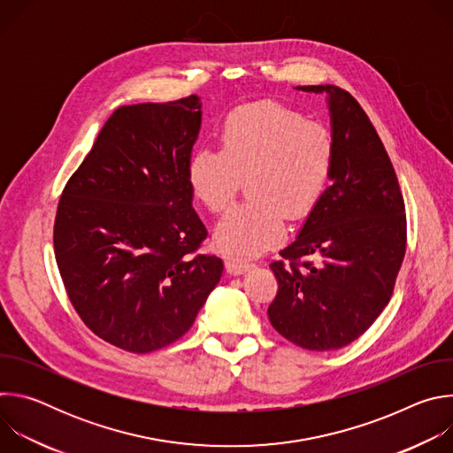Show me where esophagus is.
I'll list each match as a JSON object with an SVG mask.
<instances>
[{"instance_id": "34e87169", "label": "esophagus", "mask_w": 453, "mask_h": 453, "mask_svg": "<svg viewBox=\"0 0 453 453\" xmlns=\"http://www.w3.org/2000/svg\"><path fill=\"white\" fill-rule=\"evenodd\" d=\"M249 269H250V264L243 262V260H238V257H227V260H226V271L229 274L238 276V274L247 273Z\"/></svg>"}]
</instances>
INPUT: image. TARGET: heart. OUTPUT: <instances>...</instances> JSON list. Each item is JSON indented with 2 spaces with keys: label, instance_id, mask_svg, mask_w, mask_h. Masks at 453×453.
<instances>
[{
  "label": "heart",
  "instance_id": "heart-1",
  "mask_svg": "<svg viewBox=\"0 0 453 453\" xmlns=\"http://www.w3.org/2000/svg\"><path fill=\"white\" fill-rule=\"evenodd\" d=\"M217 140L219 150L199 149L188 159V188L208 211L220 213L245 177L250 201L219 222L213 240L229 256H256L283 240L287 217L304 219L325 196L335 138L326 125L265 100L233 109Z\"/></svg>",
  "mask_w": 453,
  "mask_h": 453
}]
</instances>
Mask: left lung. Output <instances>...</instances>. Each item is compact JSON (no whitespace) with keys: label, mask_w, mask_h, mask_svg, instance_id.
I'll list each match as a JSON object with an SVG mask.
<instances>
[{"label":"left lung","mask_w":453,"mask_h":453,"mask_svg":"<svg viewBox=\"0 0 453 453\" xmlns=\"http://www.w3.org/2000/svg\"><path fill=\"white\" fill-rule=\"evenodd\" d=\"M297 89L326 93L337 156L332 184L280 250L283 260L271 264L278 294L267 313L287 341L330 351L358 339L389 303L407 217L393 163L360 104L332 84Z\"/></svg>","instance_id":"left-lung-1"}]
</instances>
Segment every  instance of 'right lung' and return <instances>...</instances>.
Instances as JSON below:
<instances>
[{"label":"right lung","instance_id":"obj_1","mask_svg":"<svg viewBox=\"0 0 453 453\" xmlns=\"http://www.w3.org/2000/svg\"><path fill=\"white\" fill-rule=\"evenodd\" d=\"M201 98L118 107L60 196L53 247L84 325L128 353H150L193 325L224 264L196 254L208 231L186 166Z\"/></svg>","mask_w":453,"mask_h":453}]
</instances>
